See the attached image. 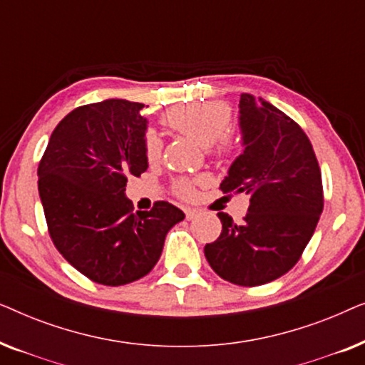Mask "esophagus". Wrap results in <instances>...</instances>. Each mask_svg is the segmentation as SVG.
<instances>
[{"label": "esophagus", "mask_w": 365, "mask_h": 365, "mask_svg": "<svg viewBox=\"0 0 365 365\" xmlns=\"http://www.w3.org/2000/svg\"><path fill=\"white\" fill-rule=\"evenodd\" d=\"M196 217H197L196 209H187V211H186V219H187V221H192V219H196Z\"/></svg>", "instance_id": "esophagus-1"}]
</instances>
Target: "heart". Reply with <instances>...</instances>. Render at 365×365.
Returning a JSON list of instances; mask_svg holds the SVG:
<instances>
[{
    "instance_id": "b5f03b06",
    "label": "heart",
    "mask_w": 365,
    "mask_h": 365,
    "mask_svg": "<svg viewBox=\"0 0 365 365\" xmlns=\"http://www.w3.org/2000/svg\"><path fill=\"white\" fill-rule=\"evenodd\" d=\"M163 121L199 146L209 148L214 144L216 153L221 156H226L234 149L232 136L227 131L231 126V109L222 103H191L173 108L164 114ZM161 148V136L154 129H148L143 139V151L149 163L158 161ZM174 191L184 199L194 196V186L189 179H178L174 182Z\"/></svg>"
}]
</instances>
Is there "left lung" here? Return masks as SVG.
<instances>
[{"label":"left lung","instance_id":"obj_1","mask_svg":"<svg viewBox=\"0 0 365 365\" xmlns=\"http://www.w3.org/2000/svg\"><path fill=\"white\" fill-rule=\"evenodd\" d=\"M239 128L244 151L221 182L222 192H244L249 209L234 224L217 212L222 232L204 254L219 277L261 286L296 266L324 207L321 169L301 126L281 109L242 93Z\"/></svg>","mask_w":365,"mask_h":365}]
</instances>
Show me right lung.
<instances>
[{"mask_svg": "<svg viewBox=\"0 0 365 365\" xmlns=\"http://www.w3.org/2000/svg\"><path fill=\"white\" fill-rule=\"evenodd\" d=\"M144 104L106 99L61 119L38 166V189L54 246L74 269L104 286L151 272L184 212L166 201L133 212L129 176L148 169Z\"/></svg>", "mask_w": 365, "mask_h": 365, "instance_id": "1", "label": "right lung"}]
</instances>
